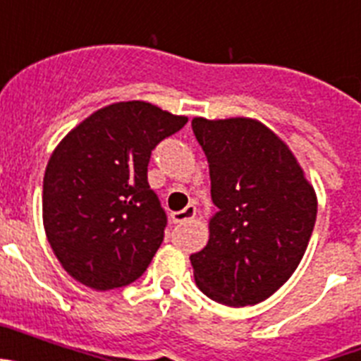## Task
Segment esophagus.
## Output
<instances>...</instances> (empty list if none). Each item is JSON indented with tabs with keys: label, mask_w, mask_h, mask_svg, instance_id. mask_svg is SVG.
<instances>
[{
	"label": "esophagus",
	"mask_w": 361,
	"mask_h": 361,
	"mask_svg": "<svg viewBox=\"0 0 361 361\" xmlns=\"http://www.w3.org/2000/svg\"><path fill=\"white\" fill-rule=\"evenodd\" d=\"M195 215H197V206H195V204H188L186 208L180 209V212H173V213H171V220H173L175 224H184V222L191 220Z\"/></svg>",
	"instance_id": "esophagus-1"
}]
</instances>
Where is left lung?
Instances as JSON below:
<instances>
[{"label": "left lung", "mask_w": 361, "mask_h": 361, "mask_svg": "<svg viewBox=\"0 0 361 361\" xmlns=\"http://www.w3.org/2000/svg\"><path fill=\"white\" fill-rule=\"evenodd\" d=\"M209 162V240L191 255L200 291L255 305L291 279L317 220V191L289 146L251 117L191 121Z\"/></svg>", "instance_id": "1"}]
</instances>
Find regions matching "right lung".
I'll return each instance as SVG.
<instances>
[{
  "mask_svg": "<svg viewBox=\"0 0 361 361\" xmlns=\"http://www.w3.org/2000/svg\"><path fill=\"white\" fill-rule=\"evenodd\" d=\"M186 123L146 101H121L95 110L56 146L43 178V226L73 280L108 291L145 273L166 226L148 184L149 155Z\"/></svg>",
  "mask_w": 361,
  "mask_h": 361,
  "instance_id": "1",
  "label": "right lung"
}]
</instances>
